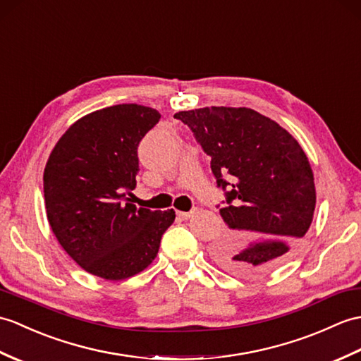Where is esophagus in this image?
Instances as JSON below:
<instances>
[{
    "label": "esophagus",
    "mask_w": 361,
    "mask_h": 361,
    "mask_svg": "<svg viewBox=\"0 0 361 361\" xmlns=\"http://www.w3.org/2000/svg\"><path fill=\"white\" fill-rule=\"evenodd\" d=\"M177 214H178V216H180L181 220H189L190 216L194 215V211H190V212H181V211H180V212H177Z\"/></svg>",
    "instance_id": "1"
}]
</instances>
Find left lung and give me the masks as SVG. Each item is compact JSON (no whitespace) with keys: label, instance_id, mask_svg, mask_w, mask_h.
I'll list each match as a JSON object with an SVG mask.
<instances>
[{"label":"left lung","instance_id":"obj_1","mask_svg":"<svg viewBox=\"0 0 361 361\" xmlns=\"http://www.w3.org/2000/svg\"><path fill=\"white\" fill-rule=\"evenodd\" d=\"M173 118L188 124L211 155L216 184L231 186L220 214L233 232L214 249V262L238 276L283 264L311 228L317 201L312 167L298 141L249 107H201Z\"/></svg>","mask_w":361,"mask_h":361}]
</instances>
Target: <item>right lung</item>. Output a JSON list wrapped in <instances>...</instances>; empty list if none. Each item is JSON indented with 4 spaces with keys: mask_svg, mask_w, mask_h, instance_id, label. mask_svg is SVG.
<instances>
[{
    "mask_svg": "<svg viewBox=\"0 0 361 361\" xmlns=\"http://www.w3.org/2000/svg\"><path fill=\"white\" fill-rule=\"evenodd\" d=\"M152 107L116 104L81 116L58 140L44 169L47 220L75 263L118 281L154 262L173 209L137 207L126 195L137 186L142 137L160 120Z\"/></svg>",
    "mask_w": 361,
    "mask_h": 361,
    "instance_id": "1",
    "label": "right lung"
}]
</instances>
